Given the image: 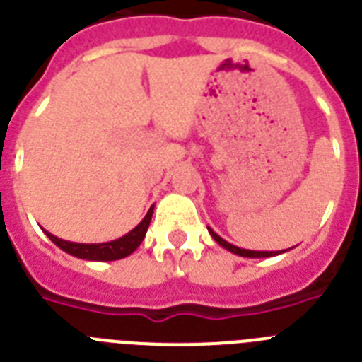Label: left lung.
I'll use <instances>...</instances> for the list:
<instances>
[{
	"label": "left lung",
	"instance_id": "8db88e82",
	"mask_svg": "<svg viewBox=\"0 0 362 362\" xmlns=\"http://www.w3.org/2000/svg\"><path fill=\"white\" fill-rule=\"evenodd\" d=\"M209 233H211V237L215 238L216 242H218L220 246L226 247V250H229L231 253H235V255H240V257H251V259H262V257H273V255H279V251H251V250H242V247H237L233 246V244H229V242H226L224 238H220L218 235L213 231V229H209Z\"/></svg>",
	"mask_w": 362,
	"mask_h": 362
}]
</instances>
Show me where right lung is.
Segmentation results:
<instances>
[{
    "label": "right lung",
    "mask_w": 362,
    "mask_h": 362,
    "mask_svg": "<svg viewBox=\"0 0 362 362\" xmlns=\"http://www.w3.org/2000/svg\"><path fill=\"white\" fill-rule=\"evenodd\" d=\"M151 216H153V207H151L147 215L144 216V220L133 231H129L127 235H124L122 238H116L112 242H103V244H76V242H67L62 240V238L54 237V235L47 233V237L54 242L59 250H64L65 253L72 257H78V259L86 260H118L124 259V257L131 255L134 250H136L140 244H142L144 237L147 233V228H149Z\"/></svg>",
    "instance_id": "obj_1"
}]
</instances>
